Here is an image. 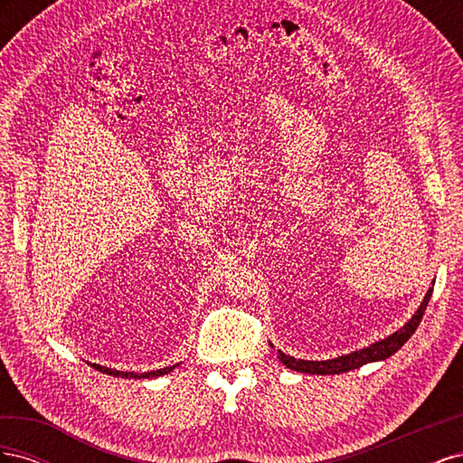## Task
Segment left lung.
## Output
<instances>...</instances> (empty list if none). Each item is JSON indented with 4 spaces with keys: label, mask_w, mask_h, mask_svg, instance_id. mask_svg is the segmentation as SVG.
Wrapping results in <instances>:
<instances>
[{
    "label": "left lung",
    "mask_w": 463,
    "mask_h": 463,
    "mask_svg": "<svg viewBox=\"0 0 463 463\" xmlns=\"http://www.w3.org/2000/svg\"><path fill=\"white\" fill-rule=\"evenodd\" d=\"M430 296H432V288H429L427 296L421 301V305H419L415 315L408 322H405V325L398 332L388 335V338H384V340H378V342L371 344L369 347L359 349V352H352L347 355L326 359V361H305V359H296L291 355H286L284 352H279L278 349V359L282 361L288 369L298 371V373H307V374H340V373L359 369L373 361H384L386 357L394 355L398 349L411 338V334L417 330L419 322H421V318L425 315Z\"/></svg>",
    "instance_id": "left-lung-1"
}]
</instances>
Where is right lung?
<instances>
[{
	"mask_svg": "<svg viewBox=\"0 0 463 463\" xmlns=\"http://www.w3.org/2000/svg\"><path fill=\"white\" fill-rule=\"evenodd\" d=\"M90 365H92L96 371L111 374V376H121V378H156V376L167 374V373L175 369V365H172V367H164V369L148 371V373H128V371H116V369H108V367H102V365H96V363H90Z\"/></svg>",
	"mask_w": 463,
	"mask_h": 463,
	"instance_id": "obj_1",
	"label": "right lung"
}]
</instances>
